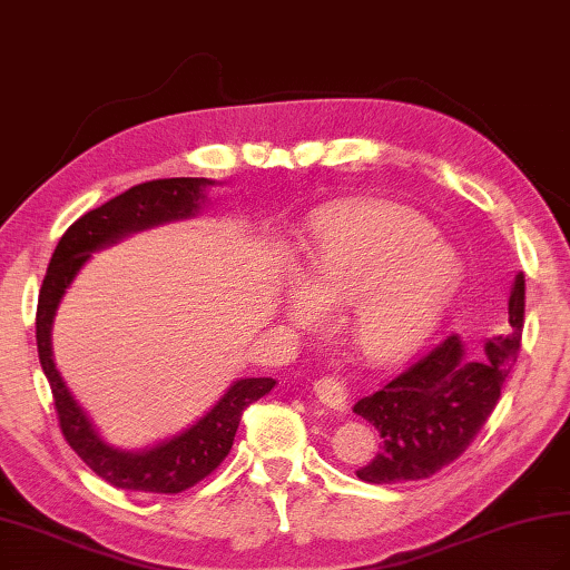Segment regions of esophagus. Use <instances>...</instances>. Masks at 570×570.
<instances>
[{"label":"esophagus","mask_w":570,"mask_h":570,"mask_svg":"<svg viewBox=\"0 0 570 570\" xmlns=\"http://www.w3.org/2000/svg\"><path fill=\"white\" fill-rule=\"evenodd\" d=\"M313 392L320 402L330 406V410H337V412L346 410V397H348L346 387L340 381H334V377H320V381H315L313 385Z\"/></svg>","instance_id":"obj_1"}]
</instances>
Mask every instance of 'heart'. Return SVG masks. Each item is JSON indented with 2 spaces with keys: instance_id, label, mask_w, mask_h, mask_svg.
Masks as SVG:
<instances>
[{
  "instance_id": "obj_1",
  "label": "heart",
  "mask_w": 570,
  "mask_h": 570,
  "mask_svg": "<svg viewBox=\"0 0 570 570\" xmlns=\"http://www.w3.org/2000/svg\"><path fill=\"white\" fill-rule=\"evenodd\" d=\"M305 276H291L279 313L298 330H323L346 308L358 352L402 361L426 342L460 279V262L426 218L402 207L317 216L305 238Z\"/></svg>"
}]
</instances>
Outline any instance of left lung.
Wrapping results in <instances>:
<instances>
[{"mask_svg": "<svg viewBox=\"0 0 570 570\" xmlns=\"http://www.w3.org/2000/svg\"><path fill=\"white\" fill-rule=\"evenodd\" d=\"M524 323V276L508 298V325L484 342L481 356L464 352L458 334L424 348L410 366L354 412L377 429L381 452L356 476L368 484L429 479L455 462L487 424L505 377L518 361Z\"/></svg>", "mask_w": 570, "mask_h": 570, "instance_id": "8db88e82", "label": "left lung"}]
</instances>
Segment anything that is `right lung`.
<instances>
[{"label": "right lung", "instance_id": "1", "mask_svg": "<svg viewBox=\"0 0 570 570\" xmlns=\"http://www.w3.org/2000/svg\"><path fill=\"white\" fill-rule=\"evenodd\" d=\"M209 185L214 183L207 178H164L129 187L127 193L100 204L65 230L40 286L36 313L38 358L52 390L65 441L100 479L125 491L180 493L199 484L226 460L245 406L269 395L276 385L274 377H243L183 433L146 450H120L98 435L55 368L50 332L57 305L91 253L118 243L129 233L195 216Z\"/></svg>", "mask_w": 570, "mask_h": 570}]
</instances>
